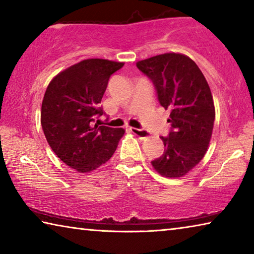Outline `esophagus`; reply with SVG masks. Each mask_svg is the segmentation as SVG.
Instances as JSON below:
<instances>
[{
	"label": "esophagus",
	"mask_w": 254,
	"mask_h": 254,
	"mask_svg": "<svg viewBox=\"0 0 254 254\" xmlns=\"http://www.w3.org/2000/svg\"><path fill=\"white\" fill-rule=\"evenodd\" d=\"M130 131L140 137V139H145V137L149 136V133L145 130H141V128H136V127H130Z\"/></svg>",
	"instance_id": "34e87169"
}]
</instances>
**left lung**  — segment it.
<instances>
[{
    "label": "left lung",
    "instance_id": "left-lung-1",
    "mask_svg": "<svg viewBox=\"0 0 254 254\" xmlns=\"http://www.w3.org/2000/svg\"><path fill=\"white\" fill-rule=\"evenodd\" d=\"M156 86L160 104L170 111L169 136H160L165 151L151 161L163 177L179 178L204 158L212 137L215 106L203 72L186 55L166 53L136 63Z\"/></svg>",
    "mask_w": 254,
    "mask_h": 254
}]
</instances>
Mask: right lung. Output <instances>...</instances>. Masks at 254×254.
I'll list each match as a JSON object with an SVG mask.
<instances>
[{
	"label": "right lung",
	"mask_w": 254,
	"mask_h": 254,
	"mask_svg": "<svg viewBox=\"0 0 254 254\" xmlns=\"http://www.w3.org/2000/svg\"><path fill=\"white\" fill-rule=\"evenodd\" d=\"M124 63L91 58L56 75L41 105V127L50 148L68 167L91 173L113 156L124 128L95 122L110 76Z\"/></svg>",
	"instance_id": "obj_1"
}]
</instances>
